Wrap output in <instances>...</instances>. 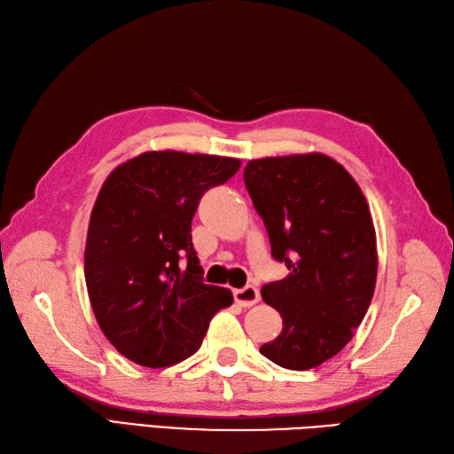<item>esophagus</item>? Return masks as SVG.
<instances>
[{
  "label": "esophagus",
  "instance_id": "obj_1",
  "mask_svg": "<svg viewBox=\"0 0 454 454\" xmlns=\"http://www.w3.org/2000/svg\"><path fill=\"white\" fill-rule=\"evenodd\" d=\"M234 298L241 305V308H251V305H255L259 301V290L249 284V286L236 290Z\"/></svg>",
  "mask_w": 454,
  "mask_h": 454
}]
</instances>
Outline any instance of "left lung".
Segmentation results:
<instances>
[{
	"label": "left lung",
	"instance_id": "8db88e82",
	"mask_svg": "<svg viewBox=\"0 0 454 454\" xmlns=\"http://www.w3.org/2000/svg\"><path fill=\"white\" fill-rule=\"evenodd\" d=\"M253 207L272 257L290 275L261 288L282 333L261 354L286 370H311L352 340L370 308L377 246L370 207L356 179L321 153L249 160Z\"/></svg>",
	"mask_w": 454,
	"mask_h": 454
}]
</instances>
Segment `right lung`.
Instances as JSON below:
<instances>
[{
    "instance_id": "obj_1",
    "label": "right lung",
    "mask_w": 454,
    "mask_h": 454,
    "mask_svg": "<svg viewBox=\"0 0 454 454\" xmlns=\"http://www.w3.org/2000/svg\"><path fill=\"white\" fill-rule=\"evenodd\" d=\"M238 158L151 151L120 164L94 203L84 280L104 336L128 360L170 367L195 354L231 292L203 282L192 220Z\"/></svg>"
}]
</instances>
